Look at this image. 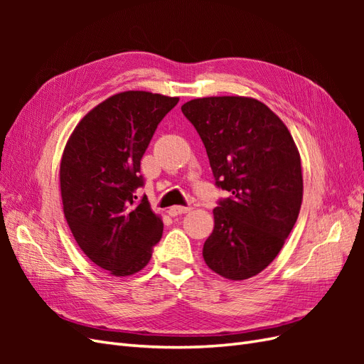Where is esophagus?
<instances>
[{"label": "esophagus", "mask_w": 364, "mask_h": 364, "mask_svg": "<svg viewBox=\"0 0 364 364\" xmlns=\"http://www.w3.org/2000/svg\"><path fill=\"white\" fill-rule=\"evenodd\" d=\"M190 209H191V206H181V205H176V206L168 208V214H170L171 217H174V215H179V214L188 213Z\"/></svg>", "instance_id": "obj_1"}]
</instances>
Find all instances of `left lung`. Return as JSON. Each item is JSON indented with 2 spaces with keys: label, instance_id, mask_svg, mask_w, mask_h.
I'll return each instance as SVG.
<instances>
[{
  "label": "left lung",
  "instance_id": "obj_1",
  "mask_svg": "<svg viewBox=\"0 0 364 364\" xmlns=\"http://www.w3.org/2000/svg\"><path fill=\"white\" fill-rule=\"evenodd\" d=\"M182 112L203 141L215 185L230 194L214 208L206 266L232 281L255 277L277 258L299 215V151L287 126L255 98H196Z\"/></svg>",
  "mask_w": 364,
  "mask_h": 364
}]
</instances>
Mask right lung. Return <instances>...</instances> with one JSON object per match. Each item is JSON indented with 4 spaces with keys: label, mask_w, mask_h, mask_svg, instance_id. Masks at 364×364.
I'll list each match as a JSON object with an SVG mask.
<instances>
[{
    "label": "right lung",
    "mask_w": 364,
    "mask_h": 364,
    "mask_svg": "<svg viewBox=\"0 0 364 364\" xmlns=\"http://www.w3.org/2000/svg\"><path fill=\"white\" fill-rule=\"evenodd\" d=\"M178 97L119 92L75 126L60 162L63 214L85 255L115 277L144 269L162 237L146 196L141 159Z\"/></svg>",
    "instance_id": "1"
}]
</instances>
